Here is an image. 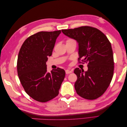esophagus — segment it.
I'll return each instance as SVG.
<instances>
[{
  "instance_id": "esophagus-1",
  "label": "esophagus",
  "mask_w": 127,
  "mask_h": 127,
  "mask_svg": "<svg viewBox=\"0 0 127 127\" xmlns=\"http://www.w3.org/2000/svg\"><path fill=\"white\" fill-rule=\"evenodd\" d=\"M72 72V71L71 70L69 69H67L66 70V74H70V73Z\"/></svg>"
}]
</instances>
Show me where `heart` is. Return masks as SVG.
<instances>
[{
  "label": "heart",
  "instance_id": "obj_1",
  "mask_svg": "<svg viewBox=\"0 0 127 127\" xmlns=\"http://www.w3.org/2000/svg\"><path fill=\"white\" fill-rule=\"evenodd\" d=\"M73 41L72 40H71V39H69L67 40V41Z\"/></svg>",
  "mask_w": 127,
  "mask_h": 127
}]
</instances>
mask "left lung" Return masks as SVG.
Here are the masks:
<instances>
[{"label": "left lung", "instance_id": "obj_1", "mask_svg": "<svg viewBox=\"0 0 127 127\" xmlns=\"http://www.w3.org/2000/svg\"><path fill=\"white\" fill-rule=\"evenodd\" d=\"M62 32L78 43V60L87 64L84 71L77 68L75 83L76 93L87 99L102 95L109 86L114 71V59L111 43L101 31L91 26L62 30Z\"/></svg>", "mask_w": 127, "mask_h": 127}]
</instances>
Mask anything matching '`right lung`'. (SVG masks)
Wrapping results in <instances>:
<instances>
[{
	"mask_svg": "<svg viewBox=\"0 0 127 127\" xmlns=\"http://www.w3.org/2000/svg\"><path fill=\"white\" fill-rule=\"evenodd\" d=\"M61 30L39 32L30 36L19 51L17 69L26 93L35 101L46 102L56 97L65 77L58 68L47 72L46 62L51 56Z\"/></svg>",
	"mask_w": 127,
	"mask_h": 127,
	"instance_id": "right-lung-1",
	"label": "right lung"
}]
</instances>
